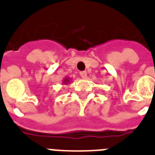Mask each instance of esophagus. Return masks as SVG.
<instances>
[{
	"instance_id": "obj_1",
	"label": "esophagus",
	"mask_w": 155,
	"mask_h": 155,
	"mask_svg": "<svg viewBox=\"0 0 155 155\" xmlns=\"http://www.w3.org/2000/svg\"><path fill=\"white\" fill-rule=\"evenodd\" d=\"M80 75L82 78H84V79H86L87 76V71H81V72L80 73Z\"/></svg>"
}]
</instances>
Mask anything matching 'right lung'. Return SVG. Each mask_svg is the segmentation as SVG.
I'll return each instance as SVG.
<instances>
[{
  "instance_id": "1",
  "label": "right lung",
  "mask_w": 155,
  "mask_h": 155,
  "mask_svg": "<svg viewBox=\"0 0 155 155\" xmlns=\"http://www.w3.org/2000/svg\"><path fill=\"white\" fill-rule=\"evenodd\" d=\"M71 79L70 78H68V77H66L63 79V84H66V85H68V84H70L71 83Z\"/></svg>"
}]
</instances>
